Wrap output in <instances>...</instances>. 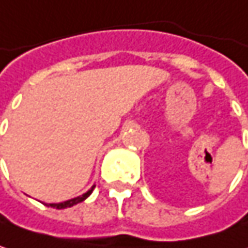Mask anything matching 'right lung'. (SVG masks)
Returning <instances> with one entry per match:
<instances>
[{
  "label": "right lung",
  "instance_id": "obj_1",
  "mask_svg": "<svg viewBox=\"0 0 248 248\" xmlns=\"http://www.w3.org/2000/svg\"><path fill=\"white\" fill-rule=\"evenodd\" d=\"M95 189V186H92L91 187V190H88L86 193H83L82 196H78V197H75V199H71V200H66V202H63V203H51V204H48L49 207H54V209H66V207H72V206H75V204H78L80 202H83L91 193L92 190Z\"/></svg>",
  "mask_w": 248,
  "mask_h": 248
}]
</instances>
